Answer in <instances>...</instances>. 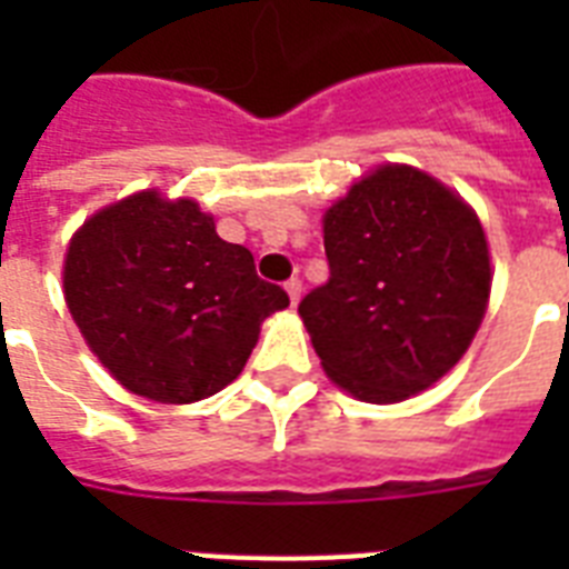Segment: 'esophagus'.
Listing matches in <instances>:
<instances>
[{
    "label": "esophagus",
    "mask_w": 569,
    "mask_h": 569,
    "mask_svg": "<svg viewBox=\"0 0 569 569\" xmlns=\"http://www.w3.org/2000/svg\"><path fill=\"white\" fill-rule=\"evenodd\" d=\"M301 280L298 277H292V280H286V292H289V301H292V307L298 301H301Z\"/></svg>",
    "instance_id": "1"
}]
</instances>
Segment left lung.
<instances>
[{"mask_svg": "<svg viewBox=\"0 0 569 569\" xmlns=\"http://www.w3.org/2000/svg\"><path fill=\"white\" fill-rule=\"evenodd\" d=\"M328 283L298 303L325 372L387 405L458 363L485 319L490 257L476 212L442 182L383 164L325 214Z\"/></svg>", "mask_w": 569, "mask_h": 569, "instance_id": "obj_1", "label": "left lung"}]
</instances>
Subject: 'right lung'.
I'll use <instances>...</instances> for the list:
<instances>
[{"label": "right lung", "mask_w": 569, "mask_h": 569, "mask_svg": "<svg viewBox=\"0 0 569 569\" xmlns=\"http://www.w3.org/2000/svg\"><path fill=\"white\" fill-rule=\"evenodd\" d=\"M70 316L100 363L136 396L189 405L248 363L259 325L289 307L253 253L214 232L194 200L141 191L76 232L64 262Z\"/></svg>", "instance_id": "obj_1"}]
</instances>
